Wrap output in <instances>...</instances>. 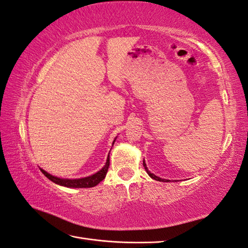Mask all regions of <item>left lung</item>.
Instances as JSON below:
<instances>
[{
  "label": "left lung",
  "instance_id": "1",
  "mask_svg": "<svg viewBox=\"0 0 248 248\" xmlns=\"http://www.w3.org/2000/svg\"><path fill=\"white\" fill-rule=\"evenodd\" d=\"M143 167H145V169H146V171H147V173H148L149 175H150L152 178H154L155 181H158V182H169V180H165V178H160V177H158V176H156V175H154L153 173H151V172L149 171V170H148V168H147L145 160H143Z\"/></svg>",
  "mask_w": 248,
  "mask_h": 248
}]
</instances>
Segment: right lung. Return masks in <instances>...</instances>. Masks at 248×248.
<instances>
[{
	"mask_svg": "<svg viewBox=\"0 0 248 248\" xmlns=\"http://www.w3.org/2000/svg\"><path fill=\"white\" fill-rule=\"evenodd\" d=\"M115 141V140H114ZM108 166H110V155H108L107 158V163L105 167L98 171L97 173L88 176V177H83V178H77V180H68V178H59L56 177L54 175H50L47 172L44 171L43 169H40L42 171V173L50 180L51 182H54L58 185L68 187V188H91L98 185L101 181L105 180V177L107 175V172L108 169Z\"/></svg>",
	"mask_w": 248,
	"mask_h": 248,
	"instance_id": "right-lung-1",
	"label": "right lung"
}]
</instances>
